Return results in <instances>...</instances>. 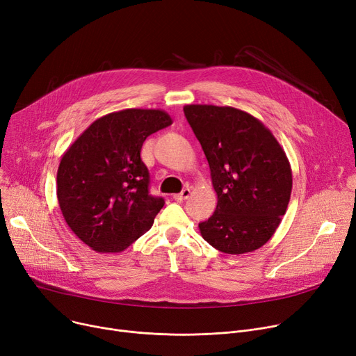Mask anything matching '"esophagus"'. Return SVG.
Masks as SVG:
<instances>
[{
	"label": "esophagus",
	"instance_id": "obj_1",
	"mask_svg": "<svg viewBox=\"0 0 356 356\" xmlns=\"http://www.w3.org/2000/svg\"><path fill=\"white\" fill-rule=\"evenodd\" d=\"M191 196V189L189 188H186V189H183L179 195H175V199L176 200H179V202H181V200H186Z\"/></svg>",
	"mask_w": 356,
	"mask_h": 356
}]
</instances>
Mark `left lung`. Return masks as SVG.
<instances>
[{"instance_id":"left-lung-1","label":"left lung","mask_w":356,"mask_h":356,"mask_svg":"<svg viewBox=\"0 0 356 356\" xmlns=\"http://www.w3.org/2000/svg\"><path fill=\"white\" fill-rule=\"evenodd\" d=\"M184 115L208 159L218 204L199 223L203 239L225 254L263 247L284 216L291 167L271 131L232 106L186 105Z\"/></svg>"}]
</instances>
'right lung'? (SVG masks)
<instances>
[{
    "label": "right lung",
    "mask_w": 356,
    "mask_h": 356,
    "mask_svg": "<svg viewBox=\"0 0 356 356\" xmlns=\"http://www.w3.org/2000/svg\"><path fill=\"white\" fill-rule=\"evenodd\" d=\"M161 109H122L93 121L63 154L58 200L69 228L97 252H121L152 228L164 199L148 192L140 153L168 125Z\"/></svg>",
    "instance_id": "right-lung-1"
}]
</instances>
